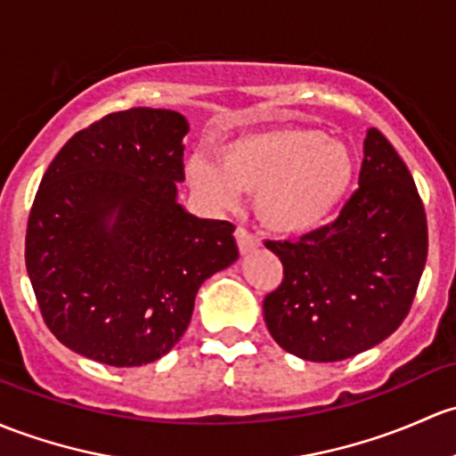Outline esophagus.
Here are the masks:
<instances>
[{"label": "esophagus", "mask_w": 456, "mask_h": 456, "mask_svg": "<svg viewBox=\"0 0 456 456\" xmlns=\"http://www.w3.org/2000/svg\"><path fill=\"white\" fill-rule=\"evenodd\" d=\"M236 240H238V248H240L242 256H247V253L256 251L257 248L256 236H253V233H248L247 229H242V227L236 229Z\"/></svg>", "instance_id": "obj_1"}]
</instances>
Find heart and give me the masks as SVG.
Returning a JSON list of instances; mask_svg holds the SVG:
<instances>
[{
    "label": "heart",
    "mask_w": 456,
    "mask_h": 456,
    "mask_svg": "<svg viewBox=\"0 0 456 456\" xmlns=\"http://www.w3.org/2000/svg\"><path fill=\"white\" fill-rule=\"evenodd\" d=\"M356 179L347 143L316 128L280 126L218 143L214 166L194 157L191 190L216 208H232L238 191L253 194L257 220L281 236L323 227L338 212Z\"/></svg>",
    "instance_id": "1"
}]
</instances>
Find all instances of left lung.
Masks as SVG:
<instances>
[{
	"instance_id": "1",
	"label": "left lung",
	"mask_w": 456,
	"mask_h": 456,
	"mask_svg": "<svg viewBox=\"0 0 456 456\" xmlns=\"http://www.w3.org/2000/svg\"><path fill=\"white\" fill-rule=\"evenodd\" d=\"M341 216L295 242H266L284 265L265 299L271 337L313 362H337L391 337L409 314L428 256L424 205L409 167L376 128Z\"/></svg>"
}]
</instances>
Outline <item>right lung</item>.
<instances>
[{
  "mask_svg": "<svg viewBox=\"0 0 456 456\" xmlns=\"http://www.w3.org/2000/svg\"><path fill=\"white\" fill-rule=\"evenodd\" d=\"M188 119L111 113L78 131L43 175L26 268L43 321L80 356L142 367L188 330L196 292L238 260L233 224L179 203Z\"/></svg>",
  "mask_w": 456,
  "mask_h": 456,
  "instance_id": "right-lung-1",
  "label": "right lung"
}]
</instances>
